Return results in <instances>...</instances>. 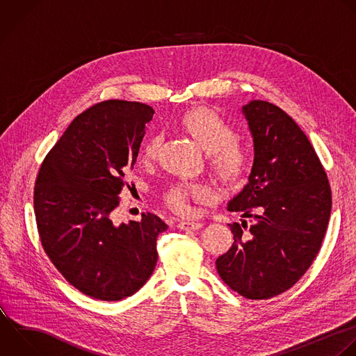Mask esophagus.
Segmentation results:
<instances>
[{"mask_svg": "<svg viewBox=\"0 0 356 356\" xmlns=\"http://www.w3.org/2000/svg\"><path fill=\"white\" fill-rule=\"evenodd\" d=\"M202 227H203L202 222H195V221H179L178 222V228L182 231H195Z\"/></svg>", "mask_w": 356, "mask_h": 356, "instance_id": "1", "label": "esophagus"}]
</instances>
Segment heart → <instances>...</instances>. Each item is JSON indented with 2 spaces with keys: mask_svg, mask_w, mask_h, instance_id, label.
I'll use <instances>...</instances> for the list:
<instances>
[{
  "mask_svg": "<svg viewBox=\"0 0 356 356\" xmlns=\"http://www.w3.org/2000/svg\"><path fill=\"white\" fill-rule=\"evenodd\" d=\"M182 124L202 147L209 152V163L222 181L235 184L248 175L252 156L245 146L236 142L234 127L222 117L209 108L196 107L185 113ZM161 142V134L152 135L143 145L142 159L153 161L159 154ZM210 196V188L202 182H175L164 192V200L168 207L184 216L192 213V197L207 200Z\"/></svg>",
  "mask_w": 356,
  "mask_h": 356,
  "instance_id": "heart-1",
  "label": "heart"
}]
</instances>
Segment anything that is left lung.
<instances>
[{"instance_id": "obj_1", "label": "left lung", "mask_w": 356, "mask_h": 356, "mask_svg": "<svg viewBox=\"0 0 356 356\" xmlns=\"http://www.w3.org/2000/svg\"><path fill=\"white\" fill-rule=\"evenodd\" d=\"M242 114L254 159L248 184L228 210L242 211L252 222L229 224L234 243L216 266L239 295L268 299L289 289L317 256L331 213V189L313 146L286 113L252 100Z\"/></svg>"}]
</instances>
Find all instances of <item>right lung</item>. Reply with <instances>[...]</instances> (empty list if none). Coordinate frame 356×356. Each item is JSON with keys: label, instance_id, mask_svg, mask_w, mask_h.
I'll return each mask as SVG.
<instances>
[{"label": "right lung", "instance_id": "obj_1", "mask_svg": "<svg viewBox=\"0 0 356 356\" xmlns=\"http://www.w3.org/2000/svg\"><path fill=\"white\" fill-rule=\"evenodd\" d=\"M153 114L138 102L99 103L71 122L39 170L33 204L43 249L71 285L95 299L138 292L168 228L152 213L129 224L111 220Z\"/></svg>", "mask_w": 356, "mask_h": 356}]
</instances>
